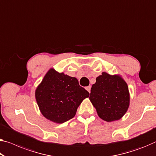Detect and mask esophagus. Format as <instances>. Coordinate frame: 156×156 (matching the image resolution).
Masks as SVG:
<instances>
[{
	"label": "esophagus",
	"instance_id": "34e87169",
	"mask_svg": "<svg viewBox=\"0 0 156 156\" xmlns=\"http://www.w3.org/2000/svg\"><path fill=\"white\" fill-rule=\"evenodd\" d=\"M90 88H91V86H87V87H86V89L88 90V92L90 93Z\"/></svg>",
	"mask_w": 156,
	"mask_h": 156
}]
</instances>
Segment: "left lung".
Wrapping results in <instances>:
<instances>
[{
	"mask_svg": "<svg viewBox=\"0 0 156 156\" xmlns=\"http://www.w3.org/2000/svg\"><path fill=\"white\" fill-rule=\"evenodd\" d=\"M130 93L126 81L120 75L103 72L90 89V101L98 116L112 122L121 119L130 105Z\"/></svg>",
	"mask_w": 156,
	"mask_h": 156,
	"instance_id": "left-lung-1",
	"label": "left lung"
}]
</instances>
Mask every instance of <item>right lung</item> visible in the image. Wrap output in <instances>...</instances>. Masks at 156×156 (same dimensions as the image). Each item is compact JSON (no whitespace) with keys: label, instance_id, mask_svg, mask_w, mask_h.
<instances>
[{"label":"right lung","instance_id":"obj_1","mask_svg":"<svg viewBox=\"0 0 156 156\" xmlns=\"http://www.w3.org/2000/svg\"><path fill=\"white\" fill-rule=\"evenodd\" d=\"M40 111L47 119L63 123L75 116L81 102L89 93L75 77L50 68L35 92Z\"/></svg>","mask_w":156,"mask_h":156}]
</instances>
